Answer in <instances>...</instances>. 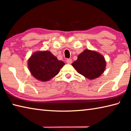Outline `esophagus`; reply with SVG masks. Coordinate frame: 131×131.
Returning a JSON list of instances; mask_svg holds the SVG:
<instances>
[{
  "mask_svg": "<svg viewBox=\"0 0 131 131\" xmlns=\"http://www.w3.org/2000/svg\"><path fill=\"white\" fill-rule=\"evenodd\" d=\"M66 63H69V64L72 63V59H66Z\"/></svg>",
  "mask_w": 131,
  "mask_h": 131,
  "instance_id": "34e87169",
  "label": "esophagus"
}]
</instances>
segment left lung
<instances>
[{
	"mask_svg": "<svg viewBox=\"0 0 131 131\" xmlns=\"http://www.w3.org/2000/svg\"><path fill=\"white\" fill-rule=\"evenodd\" d=\"M79 73L90 80L95 79L103 73L106 61L102 55L94 51L85 50L79 55L72 64Z\"/></svg>",
	"mask_w": 131,
	"mask_h": 131,
	"instance_id": "left-lung-1",
	"label": "left lung"
}]
</instances>
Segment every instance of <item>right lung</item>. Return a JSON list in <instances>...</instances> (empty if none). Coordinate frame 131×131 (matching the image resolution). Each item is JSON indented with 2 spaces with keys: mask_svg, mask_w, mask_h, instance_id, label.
<instances>
[{
  "mask_svg": "<svg viewBox=\"0 0 131 131\" xmlns=\"http://www.w3.org/2000/svg\"><path fill=\"white\" fill-rule=\"evenodd\" d=\"M29 69L35 78L42 81H48L56 76L65 65L50 51L34 53L28 60Z\"/></svg>",
  "mask_w": 131,
  "mask_h": 131,
  "instance_id": "1",
  "label": "right lung"
}]
</instances>
